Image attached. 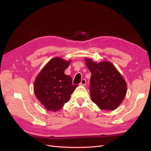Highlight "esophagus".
I'll return each mask as SVG.
<instances>
[{"label": "esophagus", "instance_id": "1", "mask_svg": "<svg viewBox=\"0 0 151 151\" xmlns=\"http://www.w3.org/2000/svg\"><path fill=\"white\" fill-rule=\"evenodd\" d=\"M79 84H80L81 86H85V85L86 84V80L84 79H82V80H81V83H80Z\"/></svg>", "mask_w": 151, "mask_h": 151}]
</instances>
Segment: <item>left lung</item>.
<instances>
[{
	"instance_id": "obj_1",
	"label": "left lung",
	"mask_w": 151,
	"mask_h": 151,
	"mask_svg": "<svg viewBox=\"0 0 151 151\" xmlns=\"http://www.w3.org/2000/svg\"><path fill=\"white\" fill-rule=\"evenodd\" d=\"M84 60L91 73L90 96L92 101L101 109H115L126 95L125 81L111 62L97 63L88 58Z\"/></svg>"
}]
</instances>
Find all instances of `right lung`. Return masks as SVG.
Segmentation results:
<instances>
[{
  "instance_id": "obj_1",
  "label": "right lung",
  "mask_w": 151,
  "mask_h": 151,
  "mask_svg": "<svg viewBox=\"0 0 151 151\" xmlns=\"http://www.w3.org/2000/svg\"><path fill=\"white\" fill-rule=\"evenodd\" d=\"M70 60L60 57L50 60L36 77L34 92L36 98L48 111H57L69 101L77 85L72 84L70 76L64 71Z\"/></svg>"
}]
</instances>
